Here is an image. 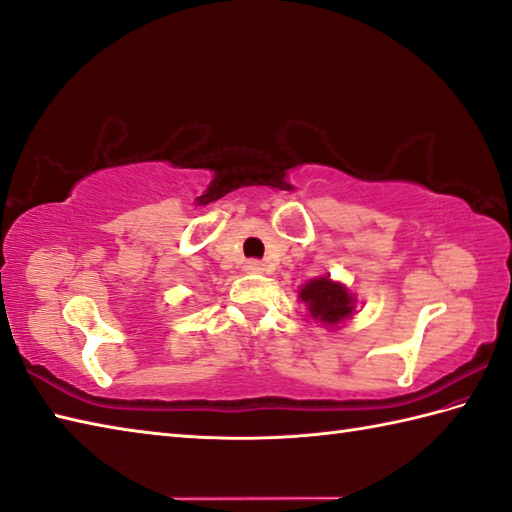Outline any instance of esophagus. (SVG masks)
Segmentation results:
<instances>
[{
    "label": "esophagus",
    "mask_w": 512,
    "mask_h": 512,
    "mask_svg": "<svg viewBox=\"0 0 512 512\" xmlns=\"http://www.w3.org/2000/svg\"><path fill=\"white\" fill-rule=\"evenodd\" d=\"M262 262H259V259H248L246 262V270H250V273H257V270H262Z\"/></svg>",
    "instance_id": "obj_1"
}]
</instances>
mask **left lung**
Here are the masks:
<instances>
[{
  "instance_id": "left-lung-1",
  "label": "left lung",
  "mask_w": 512,
  "mask_h": 512,
  "mask_svg": "<svg viewBox=\"0 0 512 512\" xmlns=\"http://www.w3.org/2000/svg\"><path fill=\"white\" fill-rule=\"evenodd\" d=\"M299 297L308 306L310 317L328 326L339 324L353 313V295H348V290L342 284L330 282L328 277L308 282L299 290Z\"/></svg>"
}]
</instances>
